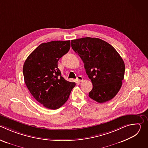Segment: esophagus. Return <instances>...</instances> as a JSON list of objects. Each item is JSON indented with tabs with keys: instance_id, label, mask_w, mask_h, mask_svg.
I'll list each match as a JSON object with an SVG mask.
<instances>
[{
	"instance_id": "esophagus-1",
	"label": "esophagus",
	"mask_w": 148,
	"mask_h": 148,
	"mask_svg": "<svg viewBox=\"0 0 148 148\" xmlns=\"http://www.w3.org/2000/svg\"><path fill=\"white\" fill-rule=\"evenodd\" d=\"M77 80L78 81V82H81V81L83 80V78H82V76L79 75V76H78V77H77Z\"/></svg>"
}]
</instances>
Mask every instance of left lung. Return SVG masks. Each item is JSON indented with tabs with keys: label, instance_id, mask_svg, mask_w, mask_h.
Segmentation results:
<instances>
[{
	"label": "left lung",
	"instance_id": "left-lung-1",
	"mask_svg": "<svg viewBox=\"0 0 148 148\" xmlns=\"http://www.w3.org/2000/svg\"><path fill=\"white\" fill-rule=\"evenodd\" d=\"M71 47L83 61L92 83L89 97L99 103L112 99L121 88L125 74L119 53L107 42L88 37L71 40Z\"/></svg>",
	"mask_w": 148,
	"mask_h": 148
}]
</instances>
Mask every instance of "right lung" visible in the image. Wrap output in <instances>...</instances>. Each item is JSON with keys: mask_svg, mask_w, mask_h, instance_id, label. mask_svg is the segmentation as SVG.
I'll return each mask as SVG.
<instances>
[{"mask_svg": "<svg viewBox=\"0 0 148 148\" xmlns=\"http://www.w3.org/2000/svg\"><path fill=\"white\" fill-rule=\"evenodd\" d=\"M70 41H52L39 45L23 68L26 85L33 97L47 108L57 110L68 100L75 83L61 77L58 60L68 53Z\"/></svg>", "mask_w": 148, "mask_h": 148, "instance_id": "1", "label": "right lung"}]
</instances>
